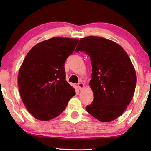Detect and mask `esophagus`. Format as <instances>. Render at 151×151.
Wrapping results in <instances>:
<instances>
[{
    "label": "esophagus",
    "instance_id": "esophagus-1",
    "mask_svg": "<svg viewBox=\"0 0 151 151\" xmlns=\"http://www.w3.org/2000/svg\"><path fill=\"white\" fill-rule=\"evenodd\" d=\"M78 87L79 88L80 90H82V89L84 88V84L83 83H78Z\"/></svg>",
    "mask_w": 151,
    "mask_h": 151
}]
</instances>
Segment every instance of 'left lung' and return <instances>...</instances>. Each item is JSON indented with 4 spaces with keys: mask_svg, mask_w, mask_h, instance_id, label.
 I'll return each instance as SVG.
<instances>
[{
    "mask_svg": "<svg viewBox=\"0 0 151 151\" xmlns=\"http://www.w3.org/2000/svg\"><path fill=\"white\" fill-rule=\"evenodd\" d=\"M90 57L89 86L94 99L86 109L102 122L115 120L123 113L135 91L136 75L127 52L114 41L97 36L80 39L75 50Z\"/></svg>",
    "mask_w": 151,
    "mask_h": 151,
    "instance_id": "obj_1",
    "label": "left lung"
}]
</instances>
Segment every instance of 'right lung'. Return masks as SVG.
I'll list each match as a JSON object with an SVG mask.
<instances>
[{"label": "right lung", "mask_w": 151, "mask_h": 151, "mask_svg": "<svg viewBox=\"0 0 151 151\" xmlns=\"http://www.w3.org/2000/svg\"><path fill=\"white\" fill-rule=\"evenodd\" d=\"M78 39L56 37L36 45L27 54L18 74L22 101L40 121H49L65 110L75 90L65 80L64 63Z\"/></svg>", "instance_id": "right-lung-1"}]
</instances>
